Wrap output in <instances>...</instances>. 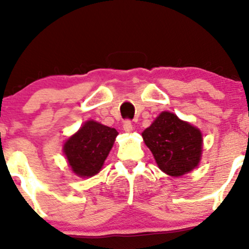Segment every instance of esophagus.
Returning a JSON list of instances; mask_svg holds the SVG:
<instances>
[{
    "label": "esophagus",
    "mask_w": 249,
    "mask_h": 249,
    "mask_svg": "<svg viewBox=\"0 0 249 249\" xmlns=\"http://www.w3.org/2000/svg\"><path fill=\"white\" fill-rule=\"evenodd\" d=\"M123 128H124L125 132H131V131L133 130L132 122H131L130 119H126V121L124 122V124H123Z\"/></svg>",
    "instance_id": "34e87169"
}]
</instances>
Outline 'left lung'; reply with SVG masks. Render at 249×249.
<instances>
[{
	"label": "left lung",
	"instance_id": "obj_1",
	"mask_svg": "<svg viewBox=\"0 0 249 249\" xmlns=\"http://www.w3.org/2000/svg\"><path fill=\"white\" fill-rule=\"evenodd\" d=\"M142 139L159 168L168 176H182L198 166L202 152L201 132L174 113L161 112L142 132Z\"/></svg>",
	"mask_w": 249,
	"mask_h": 249
}]
</instances>
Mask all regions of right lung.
Segmentation results:
<instances>
[{
    "instance_id": "obj_1",
    "label": "right lung",
    "mask_w": 249,
    "mask_h": 249,
    "mask_svg": "<svg viewBox=\"0 0 249 249\" xmlns=\"http://www.w3.org/2000/svg\"><path fill=\"white\" fill-rule=\"evenodd\" d=\"M116 128L89 121L64 144L71 170L79 177H92L101 171L117 137Z\"/></svg>"
}]
</instances>
